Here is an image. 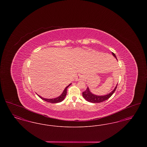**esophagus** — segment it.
<instances>
[{"mask_svg":"<svg viewBox=\"0 0 147 147\" xmlns=\"http://www.w3.org/2000/svg\"><path fill=\"white\" fill-rule=\"evenodd\" d=\"M83 78H83L82 75H78V76H77V78H76V80L77 81H80V80H83Z\"/></svg>","mask_w":147,"mask_h":147,"instance_id":"1","label":"esophagus"}]
</instances>
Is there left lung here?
Returning a JSON list of instances; mask_svg holds the SVG:
<instances>
[{
	"mask_svg": "<svg viewBox=\"0 0 147 147\" xmlns=\"http://www.w3.org/2000/svg\"><path fill=\"white\" fill-rule=\"evenodd\" d=\"M112 55L117 59V57L115 55V54L113 53V52H112ZM117 86V84L116 86V87L115 88V89L113 90V91H111L110 94H107L106 95H104V96L103 95L102 96H99V95L98 96V95H96L92 94L89 90V88L88 87L87 89H86V90L83 92V96L87 101L90 102H92V103L102 102L105 100L109 99L112 96V94L115 92V91L116 90Z\"/></svg>",
	"mask_w": 147,
	"mask_h": 147,
	"instance_id": "obj_1",
	"label": "left lung"
}]
</instances>
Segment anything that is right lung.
Listing matches in <instances>:
<instances>
[{"label": "right lung", "instance_id": "obj_1", "mask_svg": "<svg viewBox=\"0 0 147 147\" xmlns=\"http://www.w3.org/2000/svg\"><path fill=\"white\" fill-rule=\"evenodd\" d=\"M70 85H71V84H69V85H68V86L64 89V91H63V92H62V94L59 96H58V97H57V98H42L41 96H40V95H38V96L40 98H41V99H42V100H45V101H47V102H48L53 103V104H54V103H58V102H60L62 101L64 99V98H65L66 95H67V88L70 86Z\"/></svg>", "mask_w": 147, "mask_h": 147}]
</instances>
